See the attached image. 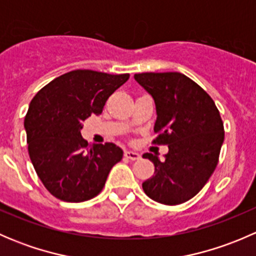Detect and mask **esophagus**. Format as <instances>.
Segmentation results:
<instances>
[{
	"label": "esophagus",
	"instance_id": "obj_1",
	"mask_svg": "<svg viewBox=\"0 0 256 256\" xmlns=\"http://www.w3.org/2000/svg\"><path fill=\"white\" fill-rule=\"evenodd\" d=\"M124 156H125L128 160H131V161H136V160H140V157H141L140 154H136V152H132V151H125Z\"/></svg>",
	"mask_w": 256,
	"mask_h": 256
}]
</instances>
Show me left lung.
I'll list each match as a JSON object with an SVG mask.
<instances>
[{"label": "left lung", "mask_w": 256, "mask_h": 256, "mask_svg": "<svg viewBox=\"0 0 256 256\" xmlns=\"http://www.w3.org/2000/svg\"><path fill=\"white\" fill-rule=\"evenodd\" d=\"M156 102L154 144H167L164 161L144 154L154 174L142 183L147 196L166 206L194 197L213 174L224 141L218 108L203 88L178 72L135 74Z\"/></svg>", "instance_id": "1"}]
</instances>
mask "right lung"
<instances>
[{"mask_svg": "<svg viewBox=\"0 0 256 256\" xmlns=\"http://www.w3.org/2000/svg\"><path fill=\"white\" fill-rule=\"evenodd\" d=\"M128 78L79 69L52 80L30 102L24 118L28 154L43 186L58 200L78 203L96 197L122 158L120 147L89 144L80 130Z\"/></svg>", "mask_w": 256, "mask_h": 256, "instance_id": "add662e5", "label": "right lung"}]
</instances>
